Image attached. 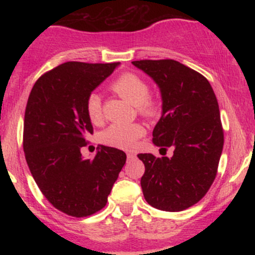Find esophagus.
I'll use <instances>...</instances> for the list:
<instances>
[{"instance_id":"esophagus-1","label":"esophagus","mask_w":255,"mask_h":255,"mask_svg":"<svg viewBox=\"0 0 255 255\" xmlns=\"http://www.w3.org/2000/svg\"><path fill=\"white\" fill-rule=\"evenodd\" d=\"M136 156H135V153H127V159L128 160H131V159H134V158H135Z\"/></svg>"}]
</instances>
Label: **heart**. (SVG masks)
<instances>
[{"label":"heart","instance_id":"obj_1","mask_svg":"<svg viewBox=\"0 0 255 255\" xmlns=\"http://www.w3.org/2000/svg\"><path fill=\"white\" fill-rule=\"evenodd\" d=\"M113 90L122 98L137 107L146 116L156 115L157 104L148 99L150 87L144 79L134 73H126L113 83ZM87 115L93 124L102 120V98L98 93L92 92L86 99ZM144 134V128L136 124H113L102 133V141L105 145L119 148H131L136 140Z\"/></svg>","mask_w":255,"mask_h":255}]
</instances>
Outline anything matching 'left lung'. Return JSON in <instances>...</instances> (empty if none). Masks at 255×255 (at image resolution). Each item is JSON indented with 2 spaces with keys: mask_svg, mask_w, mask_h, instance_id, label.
Here are the masks:
<instances>
[{
  "mask_svg": "<svg viewBox=\"0 0 255 255\" xmlns=\"http://www.w3.org/2000/svg\"><path fill=\"white\" fill-rule=\"evenodd\" d=\"M131 63L160 91L162 116L152 141L164 152L174 150L171 158L137 154L145 164V200L162 211H182L206 194L217 174L224 144L217 98L206 78L177 61Z\"/></svg>",
  "mask_w": 255,
  "mask_h": 255,
  "instance_id": "left-lung-1",
  "label": "left lung"
}]
</instances>
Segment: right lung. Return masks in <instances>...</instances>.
Wrapping results in <instances>:
<instances>
[{"mask_svg":"<svg viewBox=\"0 0 255 255\" xmlns=\"http://www.w3.org/2000/svg\"><path fill=\"white\" fill-rule=\"evenodd\" d=\"M116 63L66 62L42 75L32 87L25 111L26 162L52 206L86 217L107 205L126 153L99 145L92 159L81 147L93 133L86 99L115 71Z\"/></svg>","mask_w":255,"mask_h":255,"instance_id":"add662e5","label":"right lung"}]
</instances>
